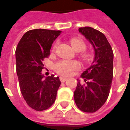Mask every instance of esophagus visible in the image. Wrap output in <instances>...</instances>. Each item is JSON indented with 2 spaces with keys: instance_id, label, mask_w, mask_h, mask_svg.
Wrapping results in <instances>:
<instances>
[{
  "instance_id": "34e87169",
  "label": "esophagus",
  "mask_w": 130,
  "mask_h": 130,
  "mask_svg": "<svg viewBox=\"0 0 130 130\" xmlns=\"http://www.w3.org/2000/svg\"><path fill=\"white\" fill-rule=\"evenodd\" d=\"M68 80V78L67 77H62V76H60V81L61 82H65V81Z\"/></svg>"
}]
</instances>
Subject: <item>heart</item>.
Wrapping results in <instances>:
<instances>
[{
    "label": "heart",
    "mask_w": 130,
    "mask_h": 130,
    "mask_svg": "<svg viewBox=\"0 0 130 130\" xmlns=\"http://www.w3.org/2000/svg\"><path fill=\"white\" fill-rule=\"evenodd\" d=\"M70 42L72 46L76 51H84L86 47L84 41L78 37L72 38ZM84 57L86 58H88L89 56L86 54L84 55ZM79 68H80V64L76 60H62L58 61L54 65V70L57 73H58L60 75H64V76L70 75L72 71L76 70Z\"/></svg>",
    "instance_id": "heart-1"
}]
</instances>
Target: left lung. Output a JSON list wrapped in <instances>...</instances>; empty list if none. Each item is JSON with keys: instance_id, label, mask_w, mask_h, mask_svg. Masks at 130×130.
Here are the masks:
<instances>
[{"instance_id": "8db88e82", "label": "left lung", "mask_w": 130, "mask_h": 130, "mask_svg": "<svg viewBox=\"0 0 130 130\" xmlns=\"http://www.w3.org/2000/svg\"><path fill=\"white\" fill-rule=\"evenodd\" d=\"M79 32L93 46L95 57L91 65L81 75L86 84L82 85L77 79L74 98L80 110L93 113L103 106L109 97L113 79V53L102 32L88 26L79 28Z\"/></svg>"}]
</instances>
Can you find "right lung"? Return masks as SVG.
Listing matches in <instances>:
<instances>
[{
  "label": "right lung",
  "mask_w": 130,
  "mask_h": 130,
  "mask_svg": "<svg viewBox=\"0 0 130 130\" xmlns=\"http://www.w3.org/2000/svg\"><path fill=\"white\" fill-rule=\"evenodd\" d=\"M60 30L34 29L21 37L16 48L17 73L21 94L27 104L36 111L48 109L56 100L61 82L58 76L42 74L44 58Z\"/></svg>",
  "instance_id": "1"
}]
</instances>
